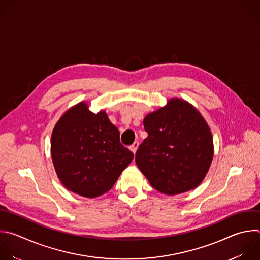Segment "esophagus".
Listing matches in <instances>:
<instances>
[{
    "label": "esophagus",
    "instance_id": "1",
    "mask_svg": "<svg viewBox=\"0 0 260 260\" xmlns=\"http://www.w3.org/2000/svg\"><path fill=\"white\" fill-rule=\"evenodd\" d=\"M138 147H139V143H138V142H135L133 145L129 146V149L132 150V152H133L134 154H136V152H137V150H138Z\"/></svg>",
    "mask_w": 260,
    "mask_h": 260
}]
</instances>
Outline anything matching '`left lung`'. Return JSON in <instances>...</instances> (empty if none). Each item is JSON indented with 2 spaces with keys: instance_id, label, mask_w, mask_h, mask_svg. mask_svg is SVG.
<instances>
[{
  "instance_id": "obj_1",
  "label": "left lung",
  "mask_w": 260,
  "mask_h": 260,
  "mask_svg": "<svg viewBox=\"0 0 260 260\" xmlns=\"http://www.w3.org/2000/svg\"><path fill=\"white\" fill-rule=\"evenodd\" d=\"M143 123L148 137L137 150L136 163L151 186L166 195L198 187L213 157L212 135L199 111L172 99Z\"/></svg>"
}]
</instances>
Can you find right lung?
I'll use <instances>...</instances> for the list:
<instances>
[{
	"label": "right lung",
	"instance_id": "1",
	"mask_svg": "<svg viewBox=\"0 0 260 260\" xmlns=\"http://www.w3.org/2000/svg\"><path fill=\"white\" fill-rule=\"evenodd\" d=\"M119 136L104 111L93 113L84 102L66 111L51 139L52 160L64 187L88 198L108 192L134 159Z\"/></svg>",
	"mask_w": 260,
	"mask_h": 260
}]
</instances>
